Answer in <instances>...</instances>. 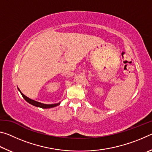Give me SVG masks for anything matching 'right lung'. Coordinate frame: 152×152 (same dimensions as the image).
Masks as SVG:
<instances>
[{
    "label": "right lung",
    "instance_id": "add662e5",
    "mask_svg": "<svg viewBox=\"0 0 152 152\" xmlns=\"http://www.w3.org/2000/svg\"><path fill=\"white\" fill-rule=\"evenodd\" d=\"M18 90L20 91V94H21L22 96L23 97V99L26 101L27 102H29V103L31 104L33 106H35V107H40V108H42V109H50V108H53V107H57L58 106L59 104H60V102H58V103H56V104H43L42 103V102H37V101H35L34 100H32L29 99V98H28L27 96H25L19 90V88H18Z\"/></svg>",
    "mask_w": 152,
    "mask_h": 152
}]
</instances>
